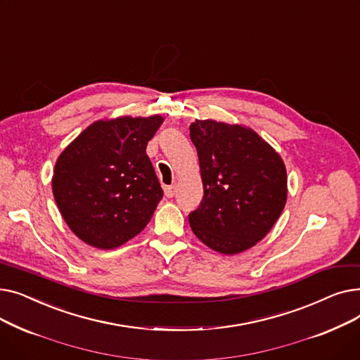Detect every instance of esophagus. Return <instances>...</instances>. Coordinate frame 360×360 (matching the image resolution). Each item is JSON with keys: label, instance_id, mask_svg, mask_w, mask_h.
<instances>
[{"label": "esophagus", "instance_id": "obj_1", "mask_svg": "<svg viewBox=\"0 0 360 360\" xmlns=\"http://www.w3.org/2000/svg\"><path fill=\"white\" fill-rule=\"evenodd\" d=\"M175 193H176V186L175 185H169V186L165 188V195L167 198H172L175 195Z\"/></svg>", "mask_w": 360, "mask_h": 360}]
</instances>
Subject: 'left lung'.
<instances>
[{"label":"left lung","mask_w":360,"mask_h":360,"mask_svg":"<svg viewBox=\"0 0 360 360\" xmlns=\"http://www.w3.org/2000/svg\"><path fill=\"white\" fill-rule=\"evenodd\" d=\"M204 195L190 213L191 229L207 247L238 254L266 236L285 209L286 167L255 131L213 120L195 121Z\"/></svg>","instance_id":"obj_1"}]
</instances>
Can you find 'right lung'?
I'll return each instance as SVG.
<instances>
[{
    "label": "right lung",
    "instance_id": "1",
    "mask_svg": "<svg viewBox=\"0 0 360 360\" xmlns=\"http://www.w3.org/2000/svg\"><path fill=\"white\" fill-rule=\"evenodd\" d=\"M162 121L159 115L98 121L56 160L53 198L83 242L113 250L150 221L163 190L146 147Z\"/></svg>",
    "mask_w": 360,
    "mask_h": 360
}]
</instances>
